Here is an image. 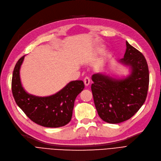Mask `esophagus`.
I'll return each mask as SVG.
<instances>
[{
  "label": "esophagus",
  "instance_id": "esophagus-1",
  "mask_svg": "<svg viewBox=\"0 0 161 161\" xmlns=\"http://www.w3.org/2000/svg\"><path fill=\"white\" fill-rule=\"evenodd\" d=\"M84 84H85L86 86H87L90 85V77H86L85 78H84Z\"/></svg>",
  "mask_w": 161,
  "mask_h": 161
}]
</instances>
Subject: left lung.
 I'll list each match as a JSON object with an SVG mask.
<instances>
[{"label": "left lung", "instance_id": "obj_1", "mask_svg": "<svg viewBox=\"0 0 161 161\" xmlns=\"http://www.w3.org/2000/svg\"><path fill=\"white\" fill-rule=\"evenodd\" d=\"M126 51L119 60L128 67L126 77H112L97 73L92 76V91L97 114L109 123H119L132 117L147 97L149 73L146 59L126 41Z\"/></svg>", "mask_w": 161, "mask_h": 161}]
</instances>
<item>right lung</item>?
Returning <instances> with one entry per match:
<instances>
[{
    "label": "right lung",
    "mask_w": 161,
    "mask_h": 161,
    "mask_svg": "<svg viewBox=\"0 0 161 161\" xmlns=\"http://www.w3.org/2000/svg\"><path fill=\"white\" fill-rule=\"evenodd\" d=\"M25 56L17 62L12 79V92L18 106L41 126L56 128L67 125L72 117L74 102L84 88L81 80L71 81L60 91L46 97L30 94L22 87L20 70Z\"/></svg>",
    "instance_id": "1"
}]
</instances>
